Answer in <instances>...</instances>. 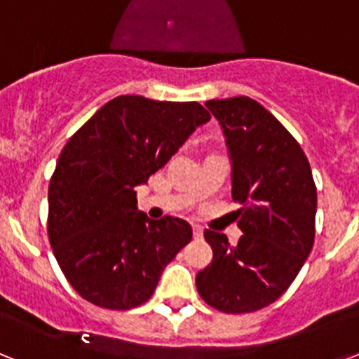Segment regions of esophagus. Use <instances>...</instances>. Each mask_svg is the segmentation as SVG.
Returning a JSON list of instances; mask_svg holds the SVG:
<instances>
[{"mask_svg": "<svg viewBox=\"0 0 359 359\" xmlns=\"http://www.w3.org/2000/svg\"><path fill=\"white\" fill-rule=\"evenodd\" d=\"M192 233H194V239H203V228L198 226V224L192 226Z\"/></svg>", "mask_w": 359, "mask_h": 359, "instance_id": "1", "label": "esophagus"}]
</instances>
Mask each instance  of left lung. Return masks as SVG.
<instances>
[{
  "mask_svg": "<svg viewBox=\"0 0 359 359\" xmlns=\"http://www.w3.org/2000/svg\"><path fill=\"white\" fill-rule=\"evenodd\" d=\"M205 106L223 128L243 236L230 246L224 233L205 230L214 259L196 275V286L215 309L253 313L282 297L309 257L316 187L302 147L257 100L231 97Z\"/></svg>",
  "mask_w": 359,
  "mask_h": 359,
  "instance_id": "8db88e82",
  "label": "left lung"
}]
</instances>
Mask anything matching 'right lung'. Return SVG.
<instances>
[{
    "label": "right lung",
    "mask_w": 359,
    "mask_h": 359,
    "mask_svg": "<svg viewBox=\"0 0 359 359\" xmlns=\"http://www.w3.org/2000/svg\"><path fill=\"white\" fill-rule=\"evenodd\" d=\"M208 120L198 102L120 95L65 145L48 187V237L65 277L88 302L118 311L142 306L190 243L183 219L152 221L138 212L136 187Z\"/></svg>",
    "instance_id": "add662e5"
}]
</instances>
